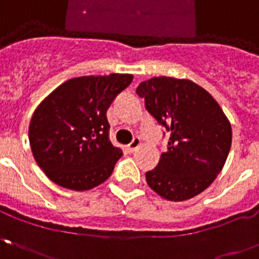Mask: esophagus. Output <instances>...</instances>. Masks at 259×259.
Returning <instances> with one entry per match:
<instances>
[{
  "instance_id": "obj_1",
  "label": "esophagus",
  "mask_w": 259,
  "mask_h": 259,
  "mask_svg": "<svg viewBox=\"0 0 259 259\" xmlns=\"http://www.w3.org/2000/svg\"><path fill=\"white\" fill-rule=\"evenodd\" d=\"M140 145H141V141L138 140V138H134V140L132 141L127 146H126V149H127L129 153H133V151H136V150L140 147Z\"/></svg>"
}]
</instances>
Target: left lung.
I'll use <instances>...</instances> for the list:
<instances>
[{"label": "left lung", "instance_id": "8db88e82", "mask_svg": "<svg viewBox=\"0 0 259 259\" xmlns=\"http://www.w3.org/2000/svg\"><path fill=\"white\" fill-rule=\"evenodd\" d=\"M136 92L168 133L167 151L146 172L150 188L171 201L203 192L223 170L232 145V127L220 105L186 79L153 77L141 82Z\"/></svg>", "mask_w": 259, "mask_h": 259}]
</instances>
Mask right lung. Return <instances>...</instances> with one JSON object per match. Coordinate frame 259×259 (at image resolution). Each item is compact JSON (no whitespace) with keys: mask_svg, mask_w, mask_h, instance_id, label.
Returning a JSON list of instances; mask_svg holds the SVG:
<instances>
[{"mask_svg":"<svg viewBox=\"0 0 259 259\" xmlns=\"http://www.w3.org/2000/svg\"><path fill=\"white\" fill-rule=\"evenodd\" d=\"M132 80L123 73L75 77L36 108L29 127L30 146L54 183L85 191L112 175L122 151L109 141L106 110Z\"/></svg>","mask_w":259,"mask_h":259,"instance_id":"obj_1","label":"right lung"}]
</instances>
